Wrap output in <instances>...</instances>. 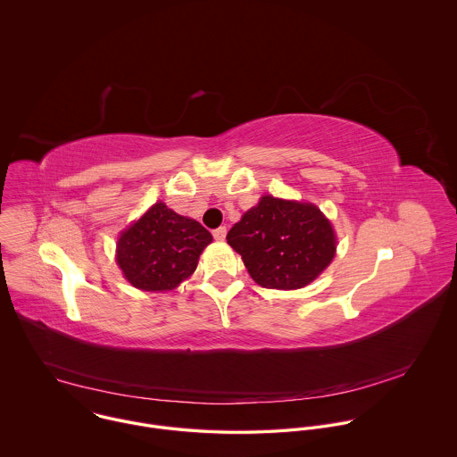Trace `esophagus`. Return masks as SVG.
<instances>
[{
	"label": "esophagus",
	"mask_w": 457,
	"mask_h": 457,
	"mask_svg": "<svg viewBox=\"0 0 457 457\" xmlns=\"http://www.w3.org/2000/svg\"><path fill=\"white\" fill-rule=\"evenodd\" d=\"M212 237H214L216 241H223V239L227 237V227H218V228H214V230H212Z\"/></svg>",
	"instance_id": "34e87169"
}]
</instances>
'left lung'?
Returning <instances> with one entry per match:
<instances>
[{"instance_id":"left-lung-1","label":"left lung","mask_w":457,"mask_h":457,"mask_svg":"<svg viewBox=\"0 0 457 457\" xmlns=\"http://www.w3.org/2000/svg\"><path fill=\"white\" fill-rule=\"evenodd\" d=\"M227 241L261 287L278 290L306 287L336 252L334 230L319 207L269 195L245 212Z\"/></svg>"}]
</instances>
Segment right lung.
I'll return each mask as SVG.
<instances>
[{"label":"right lung","instance_id":"add662e5","mask_svg":"<svg viewBox=\"0 0 457 457\" xmlns=\"http://www.w3.org/2000/svg\"><path fill=\"white\" fill-rule=\"evenodd\" d=\"M212 241L198 221L154 204L118 241L123 274L140 290H170L194 274L198 255Z\"/></svg>","mask_w":457,"mask_h":457}]
</instances>
